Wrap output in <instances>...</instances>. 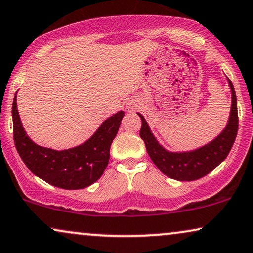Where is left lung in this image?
I'll return each instance as SVG.
<instances>
[{"label": "left lung", "mask_w": 253, "mask_h": 253, "mask_svg": "<svg viewBox=\"0 0 253 253\" xmlns=\"http://www.w3.org/2000/svg\"><path fill=\"white\" fill-rule=\"evenodd\" d=\"M229 87L231 89V109L228 123L224 130L209 142L199 149L186 152H170L163 147L151 132L150 126L139 115L142 120L139 136L145 143L147 153L162 173L178 181H193L211 173L223 160L227 158L234 145L238 131V113L237 98L235 88L228 79Z\"/></svg>", "instance_id": "obj_1"}]
</instances>
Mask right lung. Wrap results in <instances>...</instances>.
Returning <instances> with one entry per match:
<instances>
[{
  "instance_id": "obj_1",
  "label": "right lung",
  "mask_w": 253,
  "mask_h": 253,
  "mask_svg": "<svg viewBox=\"0 0 253 253\" xmlns=\"http://www.w3.org/2000/svg\"><path fill=\"white\" fill-rule=\"evenodd\" d=\"M17 93L12 102L14 142L29 169L44 181L64 189H81L96 182L109 163L110 146L124 111L114 114L98 126L93 136L81 145L57 151L32 142L22 126L17 110Z\"/></svg>"
}]
</instances>
